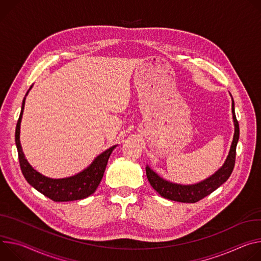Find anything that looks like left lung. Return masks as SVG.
<instances>
[{"label":"left lung","instance_id":"1","mask_svg":"<svg viewBox=\"0 0 261 261\" xmlns=\"http://www.w3.org/2000/svg\"><path fill=\"white\" fill-rule=\"evenodd\" d=\"M232 117L234 122V135L233 140L231 143L230 150L228 156L223 164V166L208 178L202 180L195 185H178L170 182L149 168L146 167V175L150 186L164 198L184 202V203H195L199 200L203 199L204 197L212 194L216 191L220 186H222L231 175L233 171L234 164H236V154H237V145L240 139V126L237 120V116L234 112V101L232 99Z\"/></svg>","mask_w":261,"mask_h":261}]
</instances>
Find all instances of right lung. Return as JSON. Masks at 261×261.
<instances>
[{
    "mask_svg": "<svg viewBox=\"0 0 261 261\" xmlns=\"http://www.w3.org/2000/svg\"><path fill=\"white\" fill-rule=\"evenodd\" d=\"M31 88L32 86L28 90L25 96L28 95L29 91L31 90ZM25 96L22 100L20 115L15 128V144L18 152V160L22 175L24 176L25 180L29 182V185H31L38 192L55 202L81 200L92 195L101 181L109 158L116 145L110 147L109 149L97 155L89 167H87L82 172L77 173V174L73 176L54 179L40 174L39 172L33 169V167L28 163L20 145V122L22 118Z\"/></svg>",
    "mask_w": 261,
    "mask_h": 261,
    "instance_id": "right-lung-1",
    "label": "right lung"
}]
</instances>
